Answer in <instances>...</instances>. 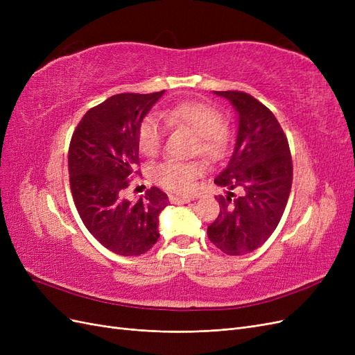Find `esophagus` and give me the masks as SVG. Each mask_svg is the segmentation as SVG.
I'll return each instance as SVG.
<instances>
[{"instance_id":"34e87169","label":"esophagus","mask_w":355,"mask_h":355,"mask_svg":"<svg viewBox=\"0 0 355 355\" xmlns=\"http://www.w3.org/2000/svg\"><path fill=\"white\" fill-rule=\"evenodd\" d=\"M168 200L173 204H187L191 201L189 197H180V196H170Z\"/></svg>"}]
</instances>
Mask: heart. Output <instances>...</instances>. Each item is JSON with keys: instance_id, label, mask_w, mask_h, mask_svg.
<instances>
[{"instance_id": "obj_1", "label": "heart", "mask_w": 355, "mask_h": 355, "mask_svg": "<svg viewBox=\"0 0 355 355\" xmlns=\"http://www.w3.org/2000/svg\"><path fill=\"white\" fill-rule=\"evenodd\" d=\"M159 118L168 128H179L194 135L192 154H200L216 163L230 151V130L223 123L222 112L210 103L200 101L180 102L171 108L159 111ZM164 130L153 116L142 120L137 130V145L146 157H154L163 146ZM204 173L201 161H166L153 171L154 180L159 187L176 194L191 191L194 180Z\"/></svg>"}]
</instances>
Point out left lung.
I'll return each mask as SVG.
<instances>
[{
	"label": "left lung",
	"mask_w": 355,
	"mask_h": 355,
	"mask_svg": "<svg viewBox=\"0 0 355 355\" xmlns=\"http://www.w3.org/2000/svg\"><path fill=\"white\" fill-rule=\"evenodd\" d=\"M214 93L239 112V133L228 166L214 179L228 196L216 197L220 211L207 235L223 253L240 256L262 245L280 222L292 189V154L280 123L263 103L244 92Z\"/></svg>",
	"instance_id": "left-lung-1"
}]
</instances>
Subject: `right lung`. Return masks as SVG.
Instances as JSON below:
<instances>
[{"label":"right lung","instance_id":"obj_1","mask_svg":"<svg viewBox=\"0 0 355 355\" xmlns=\"http://www.w3.org/2000/svg\"><path fill=\"white\" fill-rule=\"evenodd\" d=\"M164 90L120 93L84 114L71 137L69 185L85 228L106 249L139 256L159 239L158 216L168 198L153 187L136 202L124 191L139 175L137 130Z\"/></svg>","mask_w":355,"mask_h":355}]
</instances>
